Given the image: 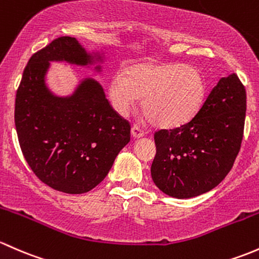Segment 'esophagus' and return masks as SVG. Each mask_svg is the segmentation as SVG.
I'll return each instance as SVG.
<instances>
[{
    "instance_id": "obj_1",
    "label": "esophagus",
    "mask_w": 259,
    "mask_h": 259,
    "mask_svg": "<svg viewBox=\"0 0 259 259\" xmlns=\"http://www.w3.org/2000/svg\"><path fill=\"white\" fill-rule=\"evenodd\" d=\"M131 132H132V136L135 138H140V137H143L145 136V131L141 128L140 126H137V124H135V126H132V130H131Z\"/></svg>"
}]
</instances>
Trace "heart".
<instances>
[{
	"mask_svg": "<svg viewBox=\"0 0 259 259\" xmlns=\"http://www.w3.org/2000/svg\"><path fill=\"white\" fill-rule=\"evenodd\" d=\"M108 96L117 113L127 116L138 97L149 121L159 128H178L198 114L207 83L198 68L175 62H143L112 76Z\"/></svg>",
	"mask_w": 259,
	"mask_h": 259,
	"instance_id": "heart-1",
	"label": "heart"
}]
</instances>
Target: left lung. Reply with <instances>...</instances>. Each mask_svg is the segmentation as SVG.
I'll return each instance as SVG.
<instances>
[{
	"mask_svg": "<svg viewBox=\"0 0 259 259\" xmlns=\"http://www.w3.org/2000/svg\"><path fill=\"white\" fill-rule=\"evenodd\" d=\"M246 89L236 73L223 77L187 124L154 132V185L176 198H191L220 185L243 140Z\"/></svg>",
	"mask_w": 259,
	"mask_h": 259,
	"instance_id": "1",
	"label": "left lung"
}]
</instances>
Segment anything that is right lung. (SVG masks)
Listing matches in <instances>:
<instances>
[{
    "label": "right lung",
    "instance_id": "1",
    "mask_svg": "<svg viewBox=\"0 0 259 259\" xmlns=\"http://www.w3.org/2000/svg\"><path fill=\"white\" fill-rule=\"evenodd\" d=\"M50 61L87 65L91 56L68 36L32 55L16 93L18 142L45 185L63 193H86L102 182L130 142L131 123L112 108L93 79L82 82L71 97H55L45 84Z\"/></svg>",
    "mask_w": 259,
    "mask_h": 259
}]
</instances>
